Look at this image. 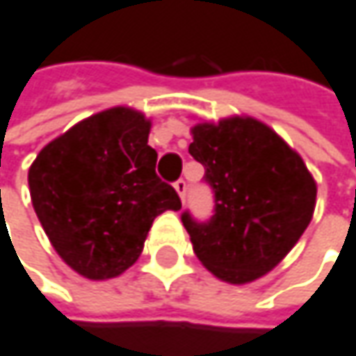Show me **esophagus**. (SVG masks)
<instances>
[{
    "mask_svg": "<svg viewBox=\"0 0 356 356\" xmlns=\"http://www.w3.org/2000/svg\"><path fill=\"white\" fill-rule=\"evenodd\" d=\"M173 185H175V191L179 193L181 201L185 203V195H187V181H185V179H177V181H175Z\"/></svg>",
    "mask_w": 356,
    "mask_h": 356,
    "instance_id": "obj_1",
    "label": "esophagus"
}]
</instances>
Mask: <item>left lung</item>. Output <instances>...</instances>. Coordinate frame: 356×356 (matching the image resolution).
<instances>
[{
	"instance_id": "1",
	"label": "left lung",
	"mask_w": 356,
	"mask_h": 356,
	"mask_svg": "<svg viewBox=\"0 0 356 356\" xmlns=\"http://www.w3.org/2000/svg\"><path fill=\"white\" fill-rule=\"evenodd\" d=\"M191 157L205 167L213 216L181 221L199 261L218 278L245 284L268 274L312 220L316 183L304 161L256 118L193 127Z\"/></svg>"
}]
</instances>
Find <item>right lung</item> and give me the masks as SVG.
Listing matches in <instances>:
<instances>
[{
    "label": "right lung",
    "mask_w": 356,
    "mask_h": 356,
    "mask_svg": "<svg viewBox=\"0 0 356 356\" xmlns=\"http://www.w3.org/2000/svg\"><path fill=\"white\" fill-rule=\"evenodd\" d=\"M151 122L116 106L88 116L46 145L30 167L35 216L72 270L106 280L131 268L153 220L181 209L177 191L155 173Z\"/></svg>",
    "instance_id": "obj_1"
}]
</instances>
